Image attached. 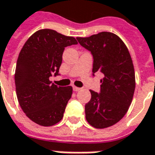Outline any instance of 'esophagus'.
I'll list each match as a JSON object with an SVG mask.
<instances>
[{
  "label": "esophagus",
  "instance_id": "obj_1",
  "mask_svg": "<svg viewBox=\"0 0 155 155\" xmlns=\"http://www.w3.org/2000/svg\"><path fill=\"white\" fill-rule=\"evenodd\" d=\"M80 90H81V88L76 87V86H73V90H74V91H79Z\"/></svg>",
  "mask_w": 155,
  "mask_h": 155
}]
</instances>
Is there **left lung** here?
Returning a JSON list of instances; mask_svg holds the SVG:
<instances>
[{
	"mask_svg": "<svg viewBox=\"0 0 155 155\" xmlns=\"http://www.w3.org/2000/svg\"><path fill=\"white\" fill-rule=\"evenodd\" d=\"M77 39L93 55V75L97 71L104 75L100 93L90 90L86 120L94 128L110 127L125 115L133 99L136 80L130 54L124 41L112 32Z\"/></svg>",
	"mask_w": 155,
	"mask_h": 155,
	"instance_id": "obj_1",
	"label": "left lung"
}]
</instances>
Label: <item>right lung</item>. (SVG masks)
<instances>
[{"mask_svg":"<svg viewBox=\"0 0 155 155\" xmlns=\"http://www.w3.org/2000/svg\"><path fill=\"white\" fill-rule=\"evenodd\" d=\"M75 44L72 36L43 29L29 37L18 54L14 75L18 101L37 124L52 126L63 118L72 87H58L49 78L59 75L65 47Z\"/></svg>","mask_w":155,"mask_h":155,"instance_id":"right-lung-1","label":"right lung"}]
</instances>
